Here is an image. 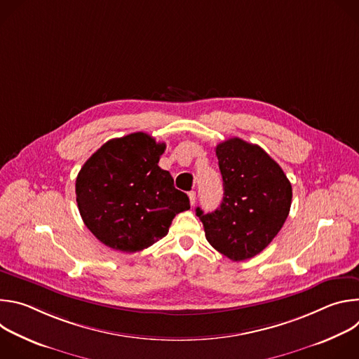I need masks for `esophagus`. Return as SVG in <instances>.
Instances as JSON below:
<instances>
[{
    "mask_svg": "<svg viewBox=\"0 0 359 359\" xmlns=\"http://www.w3.org/2000/svg\"><path fill=\"white\" fill-rule=\"evenodd\" d=\"M189 201H190V204L191 206H194V203H196V191H189Z\"/></svg>",
    "mask_w": 359,
    "mask_h": 359,
    "instance_id": "obj_1",
    "label": "esophagus"
}]
</instances>
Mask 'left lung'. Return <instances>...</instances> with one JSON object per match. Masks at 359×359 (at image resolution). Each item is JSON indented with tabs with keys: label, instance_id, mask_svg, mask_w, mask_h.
Returning <instances> with one entry per match:
<instances>
[{
	"label": "left lung",
	"instance_id": "left-lung-1",
	"mask_svg": "<svg viewBox=\"0 0 359 359\" xmlns=\"http://www.w3.org/2000/svg\"><path fill=\"white\" fill-rule=\"evenodd\" d=\"M224 196L220 208L200 217L208 241L233 262L262 252L288 217L292 189L280 165L240 137L216 146Z\"/></svg>",
	"mask_w": 359,
	"mask_h": 359
}]
</instances>
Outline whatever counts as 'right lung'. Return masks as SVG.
<instances>
[{
  "instance_id": "obj_1",
  "label": "right lung",
  "mask_w": 359,
  "mask_h": 359,
  "mask_svg": "<svg viewBox=\"0 0 359 359\" xmlns=\"http://www.w3.org/2000/svg\"><path fill=\"white\" fill-rule=\"evenodd\" d=\"M166 143L143 132L102 144L81 168L76 203L92 234L105 245L136 252L165 237L172 220L189 210L186 193L159 168Z\"/></svg>"
}]
</instances>
